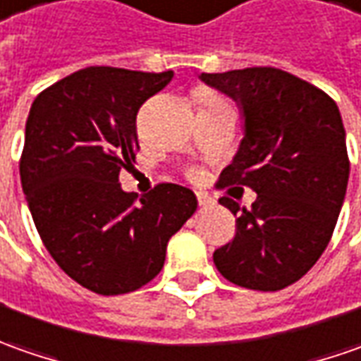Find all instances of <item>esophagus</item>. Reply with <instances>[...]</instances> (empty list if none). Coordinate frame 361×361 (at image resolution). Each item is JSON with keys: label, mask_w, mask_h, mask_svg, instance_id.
<instances>
[{"label": "esophagus", "mask_w": 361, "mask_h": 361, "mask_svg": "<svg viewBox=\"0 0 361 361\" xmlns=\"http://www.w3.org/2000/svg\"><path fill=\"white\" fill-rule=\"evenodd\" d=\"M197 204L202 205V207H212L216 202H214V197H209L207 193L197 192Z\"/></svg>", "instance_id": "obj_1"}]
</instances>
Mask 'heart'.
<instances>
[{
	"mask_svg": "<svg viewBox=\"0 0 361 361\" xmlns=\"http://www.w3.org/2000/svg\"><path fill=\"white\" fill-rule=\"evenodd\" d=\"M197 97H200V102H202L204 106L205 104H214V102H221L218 95L212 94V92H207V90H202V92L197 94Z\"/></svg>",
	"mask_w": 361,
	"mask_h": 361,
	"instance_id": "obj_1",
	"label": "heart"
}]
</instances>
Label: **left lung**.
I'll return each instance as SVG.
<instances>
[{"mask_svg":"<svg viewBox=\"0 0 361 361\" xmlns=\"http://www.w3.org/2000/svg\"><path fill=\"white\" fill-rule=\"evenodd\" d=\"M200 80L242 111L243 137L219 185L257 193L252 209L219 200L238 230L214 252V264L235 286L283 290L324 254L342 209L350 161L340 109L316 85L276 68L202 73Z\"/></svg>","mask_w":361,"mask_h":361,"instance_id":"left-lung-1","label":"left lung"}]
</instances>
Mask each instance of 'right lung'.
<instances>
[{"label":"right lung","mask_w":361,"mask_h":361,"mask_svg":"<svg viewBox=\"0 0 361 361\" xmlns=\"http://www.w3.org/2000/svg\"><path fill=\"white\" fill-rule=\"evenodd\" d=\"M173 71L85 68L35 97L19 176L47 252L80 286L119 295L161 271L169 238L197 209L195 193L159 183L137 200L119 171L140 149L135 116Z\"/></svg>","instance_id":"right-lung-1"}]
</instances>
